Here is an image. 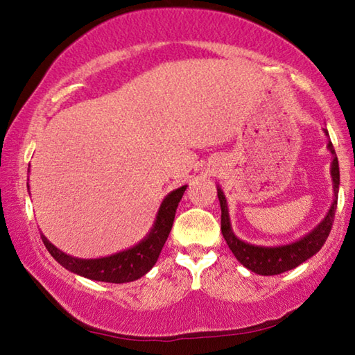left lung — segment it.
<instances>
[{"label": "left lung", "mask_w": 355, "mask_h": 355, "mask_svg": "<svg viewBox=\"0 0 355 355\" xmlns=\"http://www.w3.org/2000/svg\"><path fill=\"white\" fill-rule=\"evenodd\" d=\"M324 133H327V130L324 128ZM327 148L330 153L334 155L332 161V180H334V192L335 199L332 207H330L329 213L324 220L318 225L313 232H310L309 235H305L302 239H299L296 243L279 245V248H261V245H252L241 241L235 236V233L232 232L230 227V216H228L227 200L224 192L218 189V197L220 202V230L224 239L228 244V248L233 252V255L236 257V260L245 266L250 271H254L260 275H277L282 272L290 271L299 264H302L305 260H309L310 257H313L316 252L326 243L330 230H332V224L335 219V209L336 202H338V186H340V167H338V158L335 155V148L332 142L329 141Z\"/></svg>", "instance_id": "1"}]
</instances>
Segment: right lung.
I'll return each instance as SVG.
<instances>
[{
  "label": "right lung",
  "instance_id": "add662e5",
  "mask_svg": "<svg viewBox=\"0 0 355 355\" xmlns=\"http://www.w3.org/2000/svg\"><path fill=\"white\" fill-rule=\"evenodd\" d=\"M184 189L186 186H182V188L172 191L163 200L159 211L156 214L155 225L147 238H144L135 248L119 252L116 255L97 258V260H81V258L64 254L48 241L44 235H40V238L46 250L50 252L51 257L59 264H62L65 269H69L71 272L83 275V277L107 282V284H127V282L137 280L142 275H146L158 260L166 239L171 233L177 207L182 200Z\"/></svg>",
  "mask_w": 355,
  "mask_h": 355
}]
</instances>
